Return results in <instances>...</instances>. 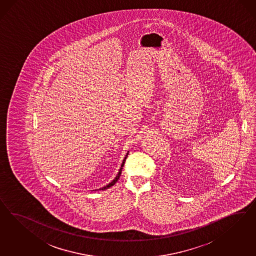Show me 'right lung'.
Here are the masks:
<instances>
[{
  "instance_id": "obj_1",
  "label": "right lung",
  "mask_w": 256,
  "mask_h": 256,
  "mask_svg": "<svg viewBox=\"0 0 256 256\" xmlns=\"http://www.w3.org/2000/svg\"><path fill=\"white\" fill-rule=\"evenodd\" d=\"M128 152L126 153V156H124V160H123V162H122V164H121V167H120V169H119V172H118V174H117L116 176V178L114 179L110 183H108V185L107 186H103V188H100V190H107V188H110L112 186H114L116 183L117 182V180L119 179V178H120V176H121V172H122V169H123V167H124V162H126V158H128Z\"/></svg>"
}]
</instances>
